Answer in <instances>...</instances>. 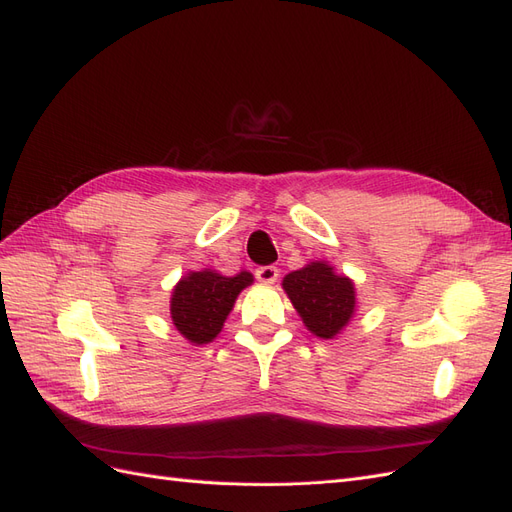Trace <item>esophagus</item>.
<instances>
[{"label":"esophagus","mask_w":512,"mask_h":512,"mask_svg":"<svg viewBox=\"0 0 512 512\" xmlns=\"http://www.w3.org/2000/svg\"><path fill=\"white\" fill-rule=\"evenodd\" d=\"M277 275H280V269L273 267V265L256 269V277H258V282H262V284H275Z\"/></svg>","instance_id":"1"}]
</instances>
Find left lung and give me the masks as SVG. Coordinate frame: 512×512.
Here are the masks:
<instances>
[{
    "label": "left lung",
    "mask_w": 512,
    "mask_h": 512,
    "mask_svg": "<svg viewBox=\"0 0 512 512\" xmlns=\"http://www.w3.org/2000/svg\"><path fill=\"white\" fill-rule=\"evenodd\" d=\"M307 331L333 339L356 312V294L350 277L337 275L327 262L316 260L292 271L282 282Z\"/></svg>",
    "instance_id": "1"
}]
</instances>
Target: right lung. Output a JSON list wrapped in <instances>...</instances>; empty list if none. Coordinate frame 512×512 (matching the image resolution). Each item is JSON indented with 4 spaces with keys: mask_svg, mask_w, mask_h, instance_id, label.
Wrapping results in <instances>:
<instances>
[{
    "mask_svg": "<svg viewBox=\"0 0 512 512\" xmlns=\"http://www.w3.org/2000/svg\"><path fill=\"white\" fill-rule=\"evenodd\" d=\"M252 282L254 277L247 271L232 277L211 269L190 271L181 277L173 297H170V318H173L175 329L190 344L203 346L213 342L222 331L239 292Z\"/></svg>",
    "mask_w": 512,
    "mask_h": 512,
    "instance_id": "obj_1",
    "label": "right lung"
}]
</instances>
